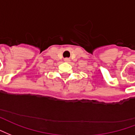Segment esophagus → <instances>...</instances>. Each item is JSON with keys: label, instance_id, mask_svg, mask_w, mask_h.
Masks as SVG:
<instances>
[{"label": "esophagus", "instance_id": "obj_1", "mask_svg": "<svg viewBox=\"0 0 135 135\" xmlns=\"http://www.w3.org/2000/svg\"><path fill=\"white\" fill-rule=\"evenodd\" d=\"M65 60L66 61V62H68V61H69V60H68V58H67V59H65Z\"/></svg>", "mask_w": 135, "mask_h": 135}]
</instances>
